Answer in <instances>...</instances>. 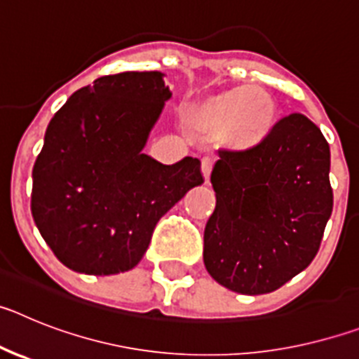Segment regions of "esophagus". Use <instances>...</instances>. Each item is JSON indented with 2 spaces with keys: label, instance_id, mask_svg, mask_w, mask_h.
Here are the masks:
<instances>
[{
  "label": "esophagus",
  "instance_id": "1",
  "mask_svg": "<svg viewBox=\"0 0 359 359\" xmlns=\"http://www.w3.org/2000/svg\"><path fill=\"white\" fill-rule=\"evenodd\" d=\"M212 167H214V161H212V158H203L201 170H203V177H205V183H207V185L210 183Z\"/></svg>",
  "mask_w": 359,
  "mask_h": 359
}]
</instances>
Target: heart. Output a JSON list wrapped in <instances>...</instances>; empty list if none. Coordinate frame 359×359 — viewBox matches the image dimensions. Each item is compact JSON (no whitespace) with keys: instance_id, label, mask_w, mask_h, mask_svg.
Here are the masks:
<instances>
[{"instance_id":"obj_1","label":"heart","mask_w":359,"mask_h":359,"mask_svg":"<svg viewBox=\"0 0 359 359\" xmlns=\"http://www.w3.org/2000/svg\"><path fill=\"white\" fill-rule=\"evenodd\" d=\"M277 106L262 88H231L190 104L185 120L207 135H223L237 151H252L266 140L275 126Z\"/></svg>"}]
</instances>
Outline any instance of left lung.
Wrapping results in <instances>:
<instances>
[{
    "label": "left lung",
    "mask_w": 359,
    "mask_h": 359,
    "mask_svg": "<svg viewBox=\"0 0 359 359\" xmlns=\"http://www.w3.org/2000/svg\"><path fill=\"white\" fill-rule=\"evenodd\" d=\"M219 156L203 261L228 290L271 293L318 253L332 212L329 144L307 116L291 113L259 147L219 149Z\"/></svg>",
    "instance_id": "left-lung-1"
}]
</instances>
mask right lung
<instances>
[{"label": "right lung", "instance_id": "obj_1", "mask_svg": "<svg viewBox=\"0 0 359 359\" xmlns=\"http://www.w3.org/2000/svg\"><path fill=\"white\" fill-rule=\"evenodd\" d=\"M170 95L160 72L104 75L50 120L32 169L30 208L66 268H135L161 215L205 182L198 158L161 165L142 152Z\"/></svg>", "mask_w": 359, "mask_h": 359}]
</instances>
